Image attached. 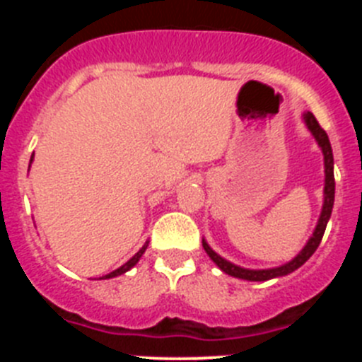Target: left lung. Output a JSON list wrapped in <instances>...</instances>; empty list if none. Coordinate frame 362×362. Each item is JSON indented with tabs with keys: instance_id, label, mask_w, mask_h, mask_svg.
<instances>
[{
	"instance_id": "left-lung-1",
	"label": "left lung",
	"mask_w": 362,
	"mask_h": 362,
	"mask_svg": "<svg viewBox=\"0 0 362 362\" xmlns=\"http://www.w3.org/2000/svg\"><path fill=\"white\" fill-rule=\"evenodd\" d=\"M305 121H306V124H308L310 132H312L313 137L317 139L322 153H325V174H326L325 204H322V212H321V217H319L317 226H315V232H313V235L310 238V241L306 243V246L303 248V250H300V254L297 255L296 259H292L290 263L283 264V267L270 268V270H246V268L235 267V264H232L230 261H226V259H223L221 255H217L216 252H214L212 248L206 245V241L203 239L204 252H206L214 263H216L221 270L225 272V274H228V276L239 277V279H246V281H268V279H274V277L286 276V274H290V272H293V270H297L299 267H303V264H305L306 261L312 257L313 252L317 250L319 243H321L322 235H325L328 219H330V216H332V209H334V197H335L334 153H332V146H330V139H328V134L325 132V129H322L321 124H319V121L315 119V116H313L312 112H306Z\"/></svg>"
}]
</instances>
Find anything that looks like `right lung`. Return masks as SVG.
Returning a JSON list of instances; mask_svg holds the SVG:
<instances>
[{
  "label": "right lung",
  "instance_id": "add662e5",
  "mask_svg": "<svg viewBox=\"0 0 362 362\" xmlns=\"http://www.w3.org/2000/svg\"><path fill=\"white\" fill-rule=\"evenodd\" d=\"M146 246H148V243H146V245H145V246H143L141 250L137 252V254H136V255H134V257H132V259H130L129 263H124V264H123V267H121V268H117V270H114V272H110V274H108V276H105V277H107V279H110V277H116V276H121V274H124V272H129V270H130V268H132V267H136V263H137V261H139V259H141L143 252H145V250H146Z\"/></svg>",
  "mask_w": 362,
  "mask_h": 362
}]
</instances>
